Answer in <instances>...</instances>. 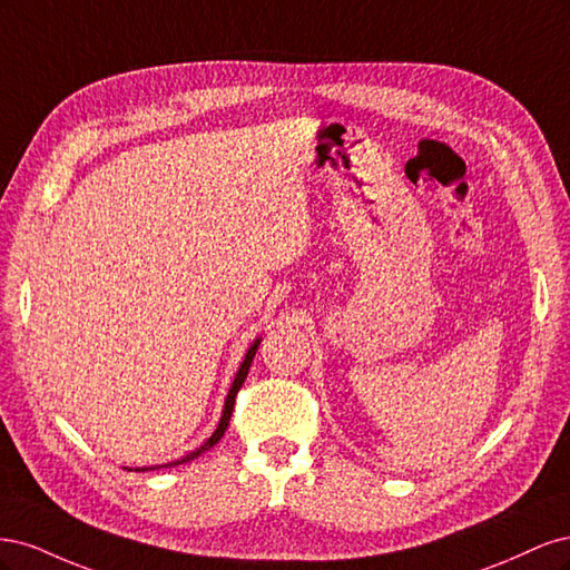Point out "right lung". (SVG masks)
I'll return each instance as SVG.
<instances>
[{"mask_svg": "<svg viewBox=\"0 0 570 570\" xmlns=\"http://www.w3.org/2000/svg\"><path fill=\"white\" fill-rule=\"evenodd\" d=\"M258 344H262V337H256L254 342H252V347L247 350V354H245V358H243V364H239V368H237V373H235V381H233V385H230V390H228V396H226V404H223V413H220V421H218V425H216V430L212 433V438L206 440L202 446H197L195 452H189V454H185L183 459H178V461H170V463H166V465H180V463H189V461H195L199 454H204V452H209L212 446L223 438V433H226V428H228V423H230V416H233V406H235V396H237V392H239V387H243V383H245V377H247V373H249V366H252V361H254V354H256V350H258ZM164 465V469H166ZM154 469H161V465H145V469H135V471H154ZM128 471H132V469H128Z\"/></svg>", "mask_w": 570, "mask_h": 570, "instance_id": "add662e5", "label": "right lung"}]
</instances>
